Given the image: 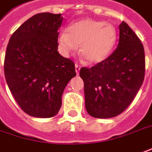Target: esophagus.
I'll return each instance as SVG.
<instances>
[{
  "label": "esophagus",
  "instance_id": "1",
  "mask_svg": "<svg viewBox=\"0 0 152 152\" xmlns=\"http://www.w3.org/2000/svg\"><path fill=\"white\" fill-rule=\"evenodd\" d=\"M75 67H76V74L78 75L79 74V72H80V66L78 65V64H76L75 65Z\"/></svg>",
  "mask_w": 152,
  "mask_h": 152
}]
</instances>
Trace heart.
I'll use <instances>...</instances> for the list:
<instances>
[{"mask_svg": "<svg viewBox=\"0 0 152 152\" xmlns=\"http://www.w3.org/2000/svg\"><path fill=\"white\" fill-rule=\"evenodd\" d=\"M117 32L113 25L102 20L83 19L72 24L66 31L58 36V46L61 53L68 56L77 49L90 64L106 60L115 47Z\"/></svg>", "mask_w": 152, "mask_h": 152, "instance_id": "1", "label": "heart"}]
</instances>
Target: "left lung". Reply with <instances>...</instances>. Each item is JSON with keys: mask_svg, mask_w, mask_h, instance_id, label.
Segmentation results:
<instances>
[{"mask_svg": "<svg viewBox=\"0 0 152 152\" xmlns=\"http://www.w3.org/2000/svg\"><path fill=\"white\" fill-rule=\"evenodd\" d=\"M119 30V43L111 56L92 67L80 68L86 109L96 118H111L122 113L145 77V51L141 40L124 21Z\"/></svg>", "mask_w": 152, "mask_h": 152, "instance_id": "left-lung-1", "label": "left lung"}]
</instances>
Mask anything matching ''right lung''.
<instances>
[{
	"label": "right lung",
	"instance_id": "add662e5",
	"mask_svg": "<svg viewBox=\"0 0 152 152\" xmlns=\"http://www.w3.org/2000/svg\"><path fill=\"white\" fill-rule=\"evenodd\" d=\"M61 14L39 13L11 35L4 72L15 102L26 114L50 118L58 113L61 96L76 76L75 64L57 51Z\"/></svg>",
	"mask_w": 152,
	"mask_h": 152
}]
</instances>
